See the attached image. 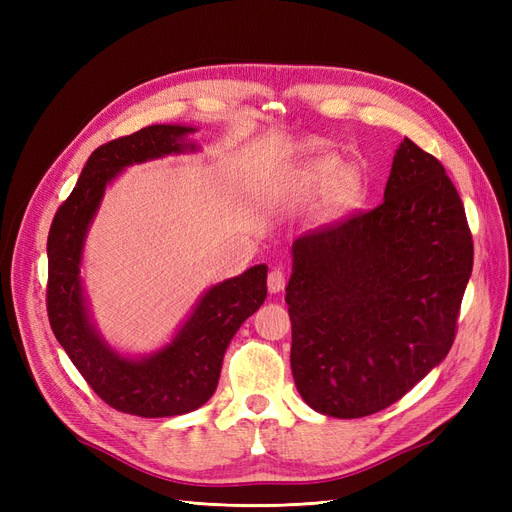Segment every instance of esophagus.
I'll return each mask as SVG.
<instances>
[{"mask_svg": "<svg viewBox=\"0 0 512 512\" xmlns=\"http://www.w3.org/2000/svg\"><path fill=\"white\" fill-rule=\"evenodd\" d=\"M267 286H269V292H282L284 286H286V275L284 271L280 269H273L267 277Z\"/></svg>", "mask_w": 512, "mask_h": 512, "instance_id": "obj_1", "label": "esophagus"}]
</instances>
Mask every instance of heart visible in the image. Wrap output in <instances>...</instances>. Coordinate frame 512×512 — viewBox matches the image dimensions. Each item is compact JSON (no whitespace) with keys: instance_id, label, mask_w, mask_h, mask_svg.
<instances>
[{"instance_id":"b5f03b06","label":"heart","mask_w":512,"mask_h":512,"mask_svg":"<svg viewBox=\"0 0 512 512\" xmlns=\"http://www.w3.org/2000/svg\"><path fill=\"white\" fill-rule=\"evenodd\" d=\"M342 169V160L335 156H309L301 162L288 168L284 177L286 188L292 194H314L324 190L329 184L330 188L322 196L320 215L324 220H335L339 215L352 211L361 203L363 196V181L356 170Z\"/></svg>"}]
</instances>
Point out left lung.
<instances>
[{
  "mask_svg": "<svg viewBox=\"0 0 512 512\" xmlns=\"http://www.w3.org/2000/svg\"><path fill=\"white\" fill-rule=\"evenodd\" d=\"M474 243L444 166L404 138L384 200L292 243L290 367L320 414L389 408L451 350Z\"/></svg>",
  "mask_w": 512,
  "mask_h": 512,
  "instance_id": "8db88e82",
  "label": "left lung"
}]
</instances>
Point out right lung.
<instances>
[{
    "label": "right lung",
    "mask_w": 512,
    "mask_h": 512,
    "mask_svg": "<svg viewBox=\"0 0 512 512\" xmlns=\"http://www.w3.org/2000/svg\"><path fill=\"white\" fill-rule=\"evenodd\" d=\"M185 126H149L115 138L91 153L72 194L59 205L46 241L51 329L96 395L108 406L145 418L177 416L200 408L218 389L232 335L267 299V265L215 284L198 301L173 342L145 359L117 354L89 318L81 286V256L106 183L123 168L168 153L194 151Z\"/></svg>",
    "instance_id": "obj_1"
}]
</instances>
